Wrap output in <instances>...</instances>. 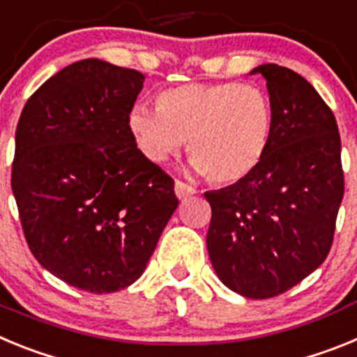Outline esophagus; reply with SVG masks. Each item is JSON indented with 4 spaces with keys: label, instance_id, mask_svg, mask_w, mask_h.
<instances>
[{
    "label": "esophagus",
    "instance_id": "1",
    "mask_svg": "<svg viewBox=\"0 0 357 357\" xmlns=\"http://www.w3.org/2000/svg\"><path fill=\"white\" fill-rule=\"evenodd\" d=\"M195 193H197V189L191 188V185L185 184V182L182 181L175 182V195L178 197V200H185V198L193 197Z\"/></svg>",
    "mask_w": 357,
    "mask_h": 357
}]
</instances>
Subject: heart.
Wrapping results in <instances>:
<instances>
[{
    "label": "heart",
    "instance_id": "b5f03b06",
    "mask_svg": "<svg viewBox=\"0 0 357 357\" xmlns=\"http://www.w3.org/2000/svg\"><path fill=\"white\" fill-rule=\"evenodd\" d=\"M127 123L135 146L151 162L168 160L188 139L195 172L216 184H236L266 157L273 107L257 85L184 84L164 89L157 109L135 103Z\"/></svg>",
    "mask_w": 357,
    "mask_h": 357
}]
</instances>
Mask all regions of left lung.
Returning <instances> with one entry per match:
<instances>
[{
  "label": "left lung",
  "instance_id": "left-lung-1",
  "mask_svg": "<svg viewBox=\"0 0 357 357\" xmlns=\"http://www.w3.org/2000/svg\"><path fill=\"white\" fill-rule=\"evenodd\" d=\"M257 73L273 107L272 141L250 176L206 193L207 250L227 288L272 298L326 261L345 182L338 125L317 89L282 66Z\"/></svg>",
  "mask_w": 357,
  "mask_h": 357
}]
</instances>
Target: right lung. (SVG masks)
Here are the masks:
<instances>
[{
	"mask_svg": "<svg viewBox=\"0 0 357 357\" xmlns=\"http://www.w3.org/2000/svg\"><path fill=\"white\" fill-rule=\"evenodd\" d=\"M143 82L135 69L78 61L31 94L15 128L12 191L28 247L84 291L139 279L178 206L173 178L128 130Z\"/></svg>",
	"mask_w": 357,
	"mask_h": 357,
	"instance_id": "right-lung-1",
	"label": "right lung"
}]
</instances>
